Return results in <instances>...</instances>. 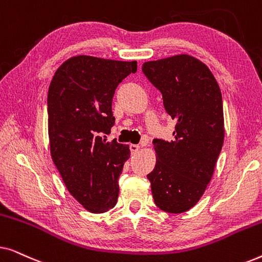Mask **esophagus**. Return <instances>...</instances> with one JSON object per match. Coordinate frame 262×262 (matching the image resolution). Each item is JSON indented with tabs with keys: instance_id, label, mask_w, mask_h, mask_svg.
Segmentation results:
<instances>
[{
	"instance_id": "obj_1",
	"label": "esophagus",
	"mask_w": 262,
	"mask_h": 262,
	"mask_svg": "<svg viewBox=\"0 0 262 262\" xmlns=\"http://www.w3.org/2000/svg\"><path fill=\"white\" fill-rule=\"evenodd\" d=\"M139 149H141V146H139L138 144H131V145H130V150H131L132 154L138 152Z\"/></svg>"
}]
</instances>
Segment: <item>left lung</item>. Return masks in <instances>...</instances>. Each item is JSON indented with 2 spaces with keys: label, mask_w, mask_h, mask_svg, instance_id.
Segmentation results:
<instances>
[{
  "label": "left lung",
  "mask_w": 262,
  "mask_h": 262,
  "mask_svg": "<svg viewBox=\"0 0 262 262\" xmlns=\"http://www.w3.org/2000/svg\"><path fill=\"white\" fill-rule=\"evenodd\" d=\"M142 71L177 121L173 141H152L156 164L146 177L154 202L166 212H186L205 192L223 145L220 85L205 64L188 55L145 62Z\"/></svg>",
  "instance_id": "8db88e82"
}]
</instances>
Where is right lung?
<instances>
[{"instance_id":"add662e5","label":"right lung","mask_w":262,"mask_h":262,"mask_svg":"<svg viewBox=\"0 0 262 262\" xmlns=\"http://www.w3.org/2000/svg\"><path fill=\"white\" fill-rule=\"evenodd\" d=\"M137 71V62L71 57L53 75L48 94L51 156L70 194L89 212L114 207L119 179L130 157L127 145L106 141L116 118L118 84Z\"/></svg>"}]
</instances>
